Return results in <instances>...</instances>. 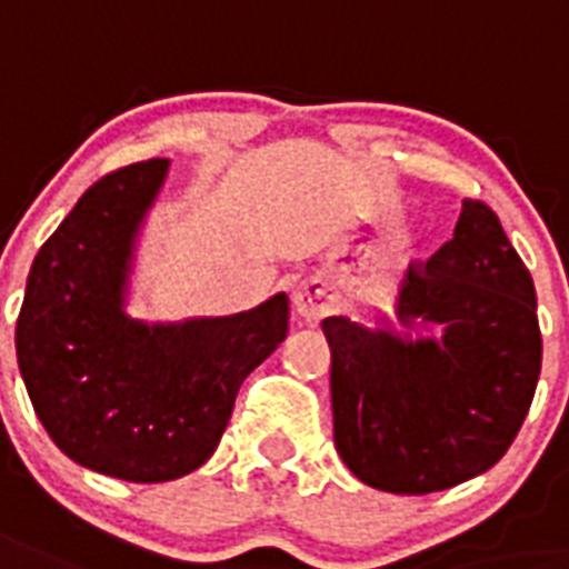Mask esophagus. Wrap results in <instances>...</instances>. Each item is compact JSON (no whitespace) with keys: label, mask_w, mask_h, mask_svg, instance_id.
I'll use <instances>...</instances> for the list:
<instances>
[{"label":"esophagus","mask_w":569,"mask_h":569,"mask_svg":"<svg viewBox=\"0 0 569 569\" xmlns=\"http://www.w3.org/2000/svg\"><path fill=\"white\" fill-rule=\"evenodd\" d=\"M295 309H298L300 316L307 318V321H318L321 312H325V307L318 303V298L309 292L307 286H298V289H295Z\"/></svg>","instance_id":"34e87169"}]
</instances>
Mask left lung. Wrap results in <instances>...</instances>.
Returning <instances> with one entry per match:
<instances>
[{
	"label": "left lung",
	"instance_id": "8db88e82",
	"mask_svg": "<svg viewBox=\"0 0 569 569\" xmlns=\"http://www.w3.org/2000/svg\"><path fill=\"white\" fill-rule=\"evenodd\" d=\"M397 318L445 327L409 341L327 318L332 438L353 477L391 493H432L506 456L540 373L535 283L500 219L468 198L450 242L406 271Z\"/></svg>",
	"mask_w": 569,
	"mask_h": 569
}]
</instances>
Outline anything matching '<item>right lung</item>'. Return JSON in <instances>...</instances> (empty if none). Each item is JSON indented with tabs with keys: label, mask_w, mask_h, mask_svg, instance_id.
Masks as SVG:
<instances>
[{
	"label": "right lung",
	"mask_w": 569,
	"mask_h": 569,
	"mask_svg": "<svg viewBox=\"0 0 569 569\" xmlns=\"http://www.w3.org/2000/svg\"><path fill=\"white\" fill-rule=\"evenodd\" d=\"M169 160L108 172L37 251L17 318L31 406L69 459L124 482H169L219 447L244 377L289 332V298L180 327L122 312L133 237Z\"/></svg>",
	"instance_id": "add662e5"
}]
</instances>
